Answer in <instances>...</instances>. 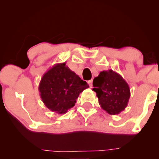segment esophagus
Returning a JSON list of instances; mask_svg holds the SVG:
<instances>
[{
    "label": "esophagus",
    "mask_w": 159,
    "mask_h": 159,
    "mask_svg": "<svg viewBox=\"0 0 159 159\" xmlns=\"http://www.w3.org/2000/svg\"><path fill=\"white\" fill-rule=\"evenodd\" d=\"M87 83H88V84L90 85V87H92V86H93V80H89V81H87Z\"/></svg>",
    "instance_id": "esophagus-1"
}]
</instances>
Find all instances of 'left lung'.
Listing matches in <instances>:
<instances>
[{"label":"left lung","instance_id":"8db88e82","mask_svg":"<svg viewBox=\"0 0 159 159\" xmlns=\"http://www.w3.org/2000/svg\"><path fill=\"white\" fill-rule=\"evenodd\" d=\"M93 90L96 93L98 103L111 115L119 114L127 107L130 89L123 78L112 69L102 71L93 79Z\"/></svg>","mask_w":159,"mask_h":159}]
</instances>
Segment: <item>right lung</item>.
Masks as SVG:
<instances>
[{
    "instance_id": "add662e5",
    "label": "right lung",
    "mask_w": 159,
    "mask_h": 159,
    "mask_svg": "<svg viewBox=\"0 0 159 159\" xmlns=\"http://www.w3.org/2000/svg\"><path fill=\"white\" fill-rule=\"evenodd\" d=\"M87 83L72 72L66 63H57L43 75L39 84L40 97L50 111L66 114L75 105Z\"/></svg>"
}]
</instances>
